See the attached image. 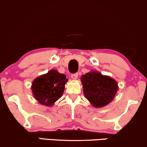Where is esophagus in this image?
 <instances>
[{
  "instance_id": "esophagus-1",
  "label": "esophagus",
  "mask_w": 147,
  "mask_h": 147,
  "mask_svg": "<svg viewBox=\"0 0 147 147\" xmlns=\"http://www.w3.org/2000/svg\"><path fill=\"white\" fill-rule=\"evenodd\" d=\"M78 76V73H75V74H72L71 75V78L73 80H76L77 79Z\"/></svg>"
}]
</instances>
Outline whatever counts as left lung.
I'll return each instance as SVG.
<instances>
[{
  "mask_svg": "<svg viewBox=\"0 0 147 147\" xmlns=\"http://www.w3.org/2000/svg\"><path fill=\"white\" fill-rule=\"evenodd\" d=\"M81 81L85 97L97 108L105 106L111 102L118 89L115 80L96 71L83 75Z\"/></svg>",
  "mask_w": 147,
  "mask_h": 147,
  "instance_id": "left-lung-1",
  "label": "left lung"
}]
</instances>
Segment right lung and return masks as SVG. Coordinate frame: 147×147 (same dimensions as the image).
<instances>
[{"label":"right lung","mask_w":147,"mask_h":147,"mask_svg":"<svg viewBox=\"0 0 147 147\" xmlns=\"http://www.w3.org/2000/svg\"><path fill=\"white\" fill-rule=\"evenodd\" d=\"M67 80L64 74L54 69L50 71L32 82L31 88L34 97L41 104L52 106L63 95Z\"/></svg>","instance_id":"1"}]
</instances>
